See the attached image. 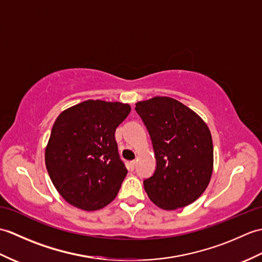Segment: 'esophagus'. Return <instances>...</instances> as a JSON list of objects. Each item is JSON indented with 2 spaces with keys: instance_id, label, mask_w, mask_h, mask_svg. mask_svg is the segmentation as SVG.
Instances as JSON below:
<instances>
[{
  "instance_id": "esophagus-1",
  "label": "esophagus",
  "mask_w": 262,
  "mask_h": 262,
  "mask_svg": "<svg viewBox=\"0 0 262 262\" xmlns=\"http://www.w3.org/2000/svg\"><path fill=\"white\" fill-rule=\"evenodd\" d=\"M135 165H136V161H130V162H128V168L129 170H134L135 169Z\"/></svg>"
}]
</instances>
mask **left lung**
Here are the masks:
<instances>
[{
  "instance_id": "left-lung-1",
  "label": "left lung",
  "mask_w": 262,
  "mask_h": 262,
  "mask_svg": "<svg viewBox=\"0 0 262 262\" xmlns=\"http://www.w3.org/2000/svg\"><path fill=\"white\" fill-rule=\"evenodd\" d=\"M136 113L152 140L157 168L144 189L160 208L173 210L202 196L213 173L209 128L187 105L169 97L136 103Z\"/></svg>"
}]
</instances>
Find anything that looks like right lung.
<instances>
[{
	"mask_svg": "<svg viewBox=\"0 0 262 262\" xmlns=\"http://www.w3.org/2000/svg\"><path fill=\"white\" fill-rule=\"evenodd\" d=\"M129 113L127 103L86 100L55 120L46 146V168L55 188L72 206L91 211L116 198L127 169L115 132Z\"/></svg>",
	"mask_w": 262,
	"mask_h": 262,
	"instance_id": "1",
	"label": "right lung"
}]
</instances>
